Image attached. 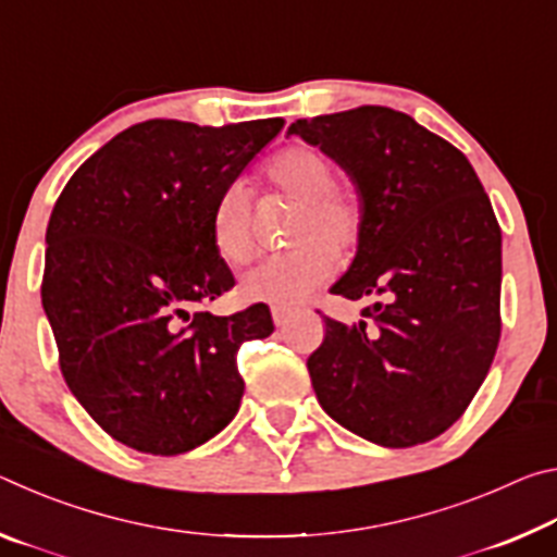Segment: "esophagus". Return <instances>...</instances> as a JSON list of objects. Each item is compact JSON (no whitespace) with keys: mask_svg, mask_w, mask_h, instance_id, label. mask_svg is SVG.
Instances as JSON below:
<instances>
[{"mask_svg":"<svg viewBox=\"0 0 557 557\" xmlns=\"http://www.w3.org/2000/svg\"><path fill=\"white\" fill-rule=\"evenodd\" d=\"M272 319H275L277 326H285L292 319V309L285 307H272Z\"/></svg>","mask_w":557,"mask_h":557,"instance_id":"obj_1","label":"esophagus"}]
</instances>
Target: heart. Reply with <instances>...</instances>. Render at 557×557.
<instances>
[{
	"label": "heart",
	"mask_w": 557,
	"mask_h": 557,
	"mask_svg": "<svg viewBox=\"0 0 557 557\" xmlns=\"http://www.w3.org/2000/svg\"><path fill=\"white\" fill-rule=\"evenodd\" d=\"M270 188L297 201L289 221V250L258 262L243 277V295L277 307L299 305L324 285L344 258L363 240L369 209L356 182L336 178V166L324 149L289 145L262 166ZM211 240L219 256L240 268L256 256L252 203L243 184L225 186L211 211Z\"/></svg>",
	"instance_id": "obj_1"
}]
</instances>
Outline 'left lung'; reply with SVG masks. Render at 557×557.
Instances as JSON below:
<instances>
[{"instance_id": "left-lung-1", "label": "left lung", "mask_w": 557, "mask_h": 557, "mask_svg": "<svg viewBox=\"0 0 557 557\" xmlns=\"http://www.w3.org/2000/svg\"><path fill=\"white\" fill-rule=\"evenodd\" d=\"M336 159L363 191L369 221L332 287L375 297L363 322L324 317L307 358L317 400L358 437L403 449L465 414L502 338V228L469 159L383 106L289 127Z\"/></svg>"}]
</instances>
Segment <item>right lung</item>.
<instances>
[{"label":"right lung","instance_id":"obj_1","mask_svg":"<svg viewBox=\"0 0 557 557\" xmlns=\"http://www.w3.org/2000/svg\"><path fill=\"white\" fill-rule=\"evenodd\" d=\"M282 125L139 122L86 159L53 206L41 301L61 373L122 445L184 455L238 412V348L275 324L265 305L206 312L235 285L211 211Z\"/></svg>","mask_w":557,"mask_h":557}]
</instances>
